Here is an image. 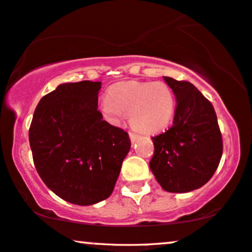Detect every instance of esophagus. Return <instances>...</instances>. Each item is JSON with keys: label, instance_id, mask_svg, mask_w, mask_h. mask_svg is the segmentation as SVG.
I'll return each instance as SVG.
<instances>
[{"label": "esophagus", "instance_id": "esophagus-1", "mask_svg": "<svg viewBox=\"0 0 252 252\" xmlns=\"http://www.w3.org/2000/svg\"><path fill=\"white\" fill-rule=\"evenodd\" d=\"M129 139H130V141H132V143H134L136 141V139H137V135L135 133H132L130 132L129 133Z\"/></svg>", "mask_w": 252, "mask_h": 252}]
</instances>
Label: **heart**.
Here are the masks:
<instances>
[{
	"instance_id": "1",
	"label": "heart",
	"mask_w": 252,
	"mask_h": 252,
	"mask_svg": "<svg viewBox=\"0 0 252 252\" xmlns=\"http://www.w3.org/2000/svg\"><path fill=\"white\" fill-rule=\"evenodd\" d=\"M99 110L109 123L118 125L129 115V123L140 133L157 134L170 125L175 111L172 89L160 81H125L109 88Z\"/></svg>"
}]
</instances>
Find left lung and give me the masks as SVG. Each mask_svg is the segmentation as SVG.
Listing matches in <instances>:
<instances>
[{"label":"left lung","mask_w":252,"mask_h":252,"mask_svg":"<svg viewBox=\"0 0 252 252\" xmlns=\"http://www.w3.org/2000/svg\"><path fill=\"white\" fill-rule=\"evenodd\" d=\"M177 99L174 119L166 132L151 137L150 168L164 190L188 192L215 174L222 155L221 133L213 105L194 85L164 77Z\"/></svg>","instance_id":"1"}]
</instances>
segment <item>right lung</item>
<instances>
[{
  "instance_id": "add662e5",
  "label": "right lung",
  "mask_w": 252,
  "mask_h": 252,
  "mask_svg": "<svg viewBox=\"0 0 252 252\" xmlns=\"http://www.w3.org/2000/svg\"><path fill=\"white\" fill-rule=\"evenodd\" d=\"M102 82L62 84L40 99L29 137L40 178L51 191L77 205H92L112 194L130 149L127 132L103 120Z\"/></svg>"
}]
</instances>
